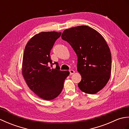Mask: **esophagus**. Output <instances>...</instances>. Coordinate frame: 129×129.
<instances>
[{
	"instance_id": "esophagus-1",
	"label": "esophagus",
	"mask_w": 129,
	"mask_h": 129,
	"mask_svg": "<svg viewBox=\"0 0 129 129\" xmlns=\"http://www.w3.org/2000/svg\"><path fill=\"white\" fill-rule=\"evenodd\" d=\"M69 72H70V75H73V74H74V73H75L74 70H72V69L70 70H69Z\"/></svg>"
}]
</instances>
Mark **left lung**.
<instances>
[{"mask_svg":"<svg viewBox=\"0 0 129 129\" xmlns=\"http://www.w3.org/2000/svg\"><path fill=\"white\" fill-rule=\"evenodd\" d=\"M61 39L69 43L78 56L77 70L81 76L79 89L89 94L103 89L110 78L111 55L102 35L81 25L65 30Z\"/></svg>","mask_w":129,"mask_h":129,"instance_id":"8db88e82","label":"left lung"}]
</instances>
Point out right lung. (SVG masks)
<instances>
[{
  "label": "right lung",
  "mask_w": 129,
  "mask_h": 129,
  "mask_svg": "<svg viewBox=\"0 0 129 129\" xmlns=\"http://www.w3.org/2000/svg\"><path fill=\"white\" fill-rule=\"evenodd\" d=\"M61 33L41 32L26 44L23 57L22 74L27 85L39 98L51 100L61 93L69 71L60 70L52 62L50 50ZM55 64V69H51ZM51 66V67H50Z\"/></svg>",
  "instance_id": "1"
}]
</instances>
